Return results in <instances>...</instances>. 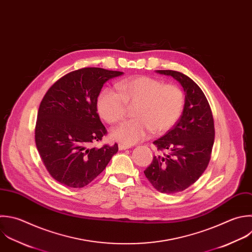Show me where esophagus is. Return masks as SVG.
I'll use <instances>...</instances> for the list:
<instances>
[{
  "instance_id": "1",
  "label": "esophagus",
  "mask_w": 252,
  "mask_h": 252,
  "mask_svg": "<svg viewBox=\"0 0 252 252\" xmlns=\"http://www.w3.org/2000/svg\"><path fill=\"white\" fill-rule=\"evenodd\" d=\"M129 148H130V146H127V145H123V144H119V145H118V149H119L120 151L127 150V149H129Z\"/></svg>"
}]
</instances>
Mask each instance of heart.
I'll return each mask as SVG.
<instances>
[{
  "label": "heart",
  "mask_w": 252,
  "mask_h": 252,
  "mask_svg": "<svg viewBox=\"0 0 252 252\" xmlns=\"http://www.w3.org/2000/svg\"><path fill=\"white\" fill-rule=\"evenodd\" d=\"M119 93L104 89L96 100L99 115L108 123L121 121L127 105L136 106V119L116 127L111 137L125 145H133L146 139L153 131L164 133L179 119L184 107V94L175 85H164L158 79L140 76L117 84Z\"/></svg>",
  "instance_id": "b5f03b06"
}]
</instances>
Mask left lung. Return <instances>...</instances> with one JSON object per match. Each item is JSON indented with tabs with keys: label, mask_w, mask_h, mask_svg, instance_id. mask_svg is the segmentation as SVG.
Returning <instances> with one entry per match:
<instances>
[{
	"label": "left lung",
	"mask_w": 252,
	"mask_h": 252,
	"mask_svg": "<svg viewBox=\"0 0 252 252\" xmlns=\"http://www.w3.org/2000/svg\"><path fill=\"white\" fill-rule=\"evenodd\" d=\"M156 72L175 79L185 99L178 122L154 142L164 154L155 156L144 173L158 191L173 194L192 185L207 168L215 139L214 119L204 93L189 77L171 70Z\"/></svg>",
	"instance_id": "left-lung-1"
}]
</instances>
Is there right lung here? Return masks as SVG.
Instances as JSON below:
<instances>
[{
    "instance_id": "right-lung-1",
    "label": "right lung",
    "mask_w": 252,
    "mask_h": 252,
    "mask_svg": "<svg viewBox=\"0 0 252 252\" xmlns=\"http://www.w3.org/2000/svg\"><path fill=\"white\" fill-rule=\"evenodd\" d=\"M122 74L80 69L62 77L44 95L37 113L35 143L48 172L61 184L88 185L118 152L117 144L90 146L106 134L97 114V96L108 80Z\"/></svg>"
}]
</instances>
